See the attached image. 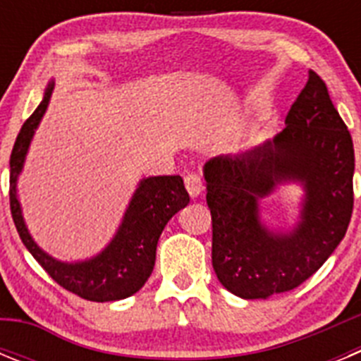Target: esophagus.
<instances>
[{
	"instance_id": "1",
	"label": "esophagus",
	"mask_w": 361,
	"mask_h": 361,
	"mask_svg": "<svg viewBox=\"0 0 361 361\" xmlns=\"http://www.w3.org/2000/svg\"><path fill=\"white\" fill-rule=\"evenodd\" d=\"M184 184H186V190L191 199H197L202 193V180L197 173H188L184 177Z\"/></svg>"
}]
</instances>
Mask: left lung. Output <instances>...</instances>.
Wrapping results in <instances>:
<instances>
[{
  "instance_id": "1",
  "label": "left lung",
  "mask_w": 361,
  "mask_h": 361,
  "mask_svg": "<svg viewBox=\"0 0 361 361\" xmlns=\"http://www.w3.org/2000/svg\"><path fill=\"white\" fill-rule=\"evenodd\" d=\"M353 139L329 97L309 70L286 128L240 155L204 164L212 212V262L220 283L245 300L291 291L314 275L345 237L353 215ZM286 182L306 191L299 224L273 232L259 220V202Z\"/></svg>"
}]
</instances>
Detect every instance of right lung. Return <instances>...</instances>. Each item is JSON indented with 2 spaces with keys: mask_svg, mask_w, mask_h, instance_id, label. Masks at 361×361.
I'll return each instance as SVG.
<instances>
[{
  "mask_svg": "<svg viewBox=\"0 0 361 361\" xmlns=\"http://www.w3.org/2000/svg\"><path fill=\"white\" fill-rule=\"evenodd\" d=\"M54 81L44 90L43 101L25 121L11 153V212L19 238L61 288L90 302H114L132 296L146 283L155 266V251L168 220L190 202L183 178L159 175L142 178L116 237L95 257L81 262H61L44 253L28 233L18 199V177L23 170L32 137L49 108Z\"/></svg>",
  "mask_w": 361,
  "mask_h": 361,
  "instance_id": "obj_1",
  "label": "right lung"
}]
</instances>
